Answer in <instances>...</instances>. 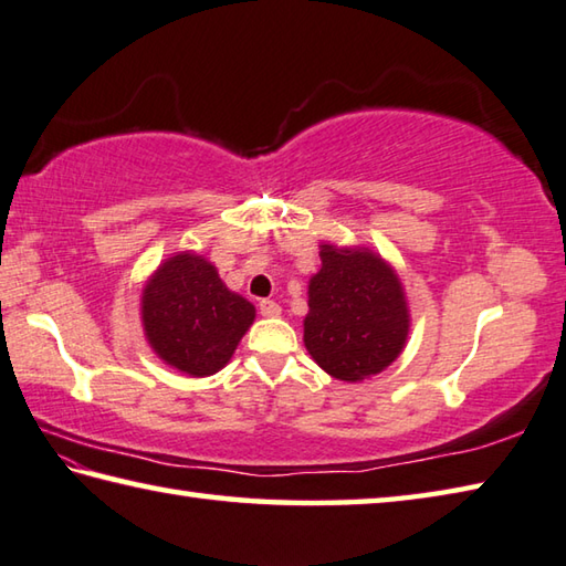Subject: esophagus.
Instances as JSON below:
<instances>
[{
  "label": "esophagus",
  "mask_w": 566,
  "mask_h": 566,
  "mask_svg": "<svg viewBox=\"0 0 566 566\" xmlns=\"http://www.w3.org/2000/svg\"><path fill=\"white\" fill-rule=\"evenodd\" d=\"M258 306H260V314L268 316V318H274V316L282 314V306L276 304V302H272V298H262Z\"/></svg>",
  "instance_id": "1"
}]
</instances>
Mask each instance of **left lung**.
Instances as JSON below:
<instances>
[{
	"label": "left lung",
	"instance_id": "1",
	"mask_svg": "<svg viewBox=\"0 0 566 566\" xmlns=\"http://www.w3.org/2000/svg\"><path fill=\"white\" fill-rule=\"evenodd\" d=\"M409 316L400 280L365 250L321 248V270L308 282L304 343L338 380L358 382L385 370L407 340Z\"/></svg>",
	"mask_w": 566,
	"mask_h": 566
}]
</instances>
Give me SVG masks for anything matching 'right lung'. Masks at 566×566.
Masks as SVG:
<instances>
[{
	"label": "right lung",
	"mask_w": 566,
	"mask_h": 566,
	"mask_svg": "<svg viewBox=\"0 0 566 566\" xmlns=\"http://www.w3.org/2000/svg\"><path fill=\"white\" fill-rule=\"evenodd\" d=\"M144 331L157 356L193 378L218 373L254 321V306L220 282L198 254L166 260L142 296Z\"/></svg>",
	"instance_id": "add662e5"
}]
</instances>
